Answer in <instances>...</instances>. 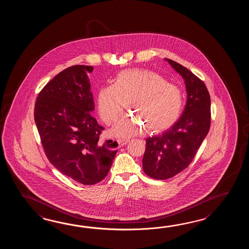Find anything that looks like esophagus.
Masks as SVG:
<instances>
[{
  "label": "esophagus",
  "instance_id": "34e87169",
  "mask_svg": "<svg viewBox=\"0 0 249 249\" xmlns=\"http://www.w3.org/2000/svg\"><path fill=\"white\" fill-rule=\"evenodd\" d=\"M117 143H118V145H119V147H123V146H124V145H126L127 143H128V140H123V139H118L117 141Z\"/></svg>",
  "mask_w": 249,
  "mask_h": 249
}]
</instances>
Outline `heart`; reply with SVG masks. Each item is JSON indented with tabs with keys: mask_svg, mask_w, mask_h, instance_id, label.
<instances>
[{
	"mask_svg": "<svg viewBox=\"0 0 249 249\" xmlns=\"http://www.w3.org/2000/svg\"><path fill=\"white\" fill-rule=\"evenodd\" d=\"M130 103L143 122L132 115L123 117L112 132L129 137L145 126L160 132L178 119L183 106V94L177 85L167 83L162 75L148 69H126L119 72L113 85L101 87L97 106L101 120L107 125L115 122Z\"/></svg>",
	"mask_w": 249,
	"mask_h": 249,
	"instance_id": "1",
	"label": "heart"
}]
</instances>
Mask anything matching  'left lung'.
<instances>
[{"instance_id":"1","label":"left lung","mask_w":249,"mask_h":249,"mask_svg":"<svg viewBox=\"0 0 249 249\" xmlns=\"http://www.w3.org/2000/svg\"><path fill=\"white\" fill-rule=\"evenodd\" d=\"M164 59L184 80L187 101L182 115L169 129L146 139L143 171L157 180L172 178L188 167L211 123V100L204 82L180 64Z\"/></svg>"}]
</instances>
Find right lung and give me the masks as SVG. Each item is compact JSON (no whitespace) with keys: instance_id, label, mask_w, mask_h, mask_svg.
<instances>
[{"instance_id":"obj_1","label":"right lung","mask_w":249,"mask_h":249,"mask_svg":"<svg viewBox=\"0 0 249 249\" xmlns=\"http://www.w3.org/2000/svg\"><path fill=\"white\" fill-rule=\"evenodd\" d=\"M85 65L69 67L43 87L35 105V122L49 161L64 175L84 185L106 177L117 154V142L103 144L104 129L91 112L94 101Z\"/></svg>"}]
</instances>
